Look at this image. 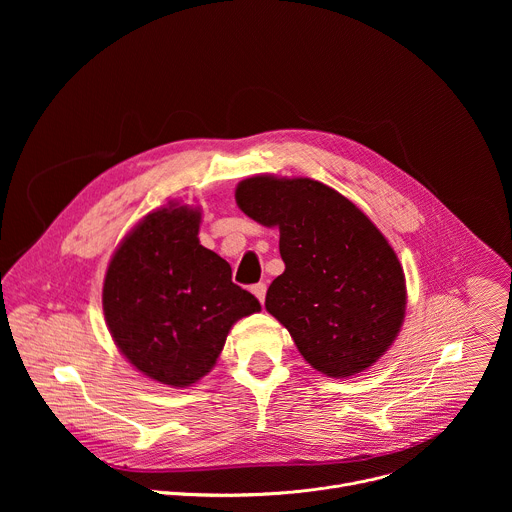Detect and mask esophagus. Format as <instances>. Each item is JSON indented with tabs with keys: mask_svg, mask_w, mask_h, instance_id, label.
Wrapping results in <instances>:
<instances>
[{
	"mask_svg": "<svg viewBox=\"0 0 512 512\" xmlns=\"http://www.w3.org/2000/svg\"><path fill=\"white\" fill-rule=\"evenodd\" d=\"M251 291L255 294V298L261 302V306H263L265 304V294H267V285L265 283H255L251 287Z\"/></svg>",
	"mask_w": 512,
	"mask_h": 512,
	"instance_id": "34e87169",
	"label": "esophagus"
}]
</instances>
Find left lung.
Instances as JSON below:
<instances>
[{
  "label": "left lung",
  "instance_id": "left-lung-1",
  "mask_svg": "<svg viewBox=\"0 0 512 512\" xmlns=\"http://www.w3.org/2000/svg\"><path fill=\"white\" fill-rule=\"evenodd\" d=\"M239 208L279 227L285 271L265 308L326 377L362 373L397 338L407 304L403 267L371 218L310 178L253 176L235 192Z\"/></svg>",
  "mask_w": 512,
  "mask_h": 512
}]
</instances>
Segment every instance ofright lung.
<instances>
[{"mask_svg": "<svg viewBox=\"0 0 512 512\" xmlns=\"http://www.w3.org/2000/svg\"><path fill=\"white\" fill-rule=\"evenodd\" d=\"M200 210L150 212L117 247L103 312L121 354L162 385L190 387L221 354L233 324L261 310L231 265L198 241Z\"/></svg>", "mask_w": 512, "mask_h": 512, "instance_id": "right-lung-1", "label": "right lung"}]
</instances>
